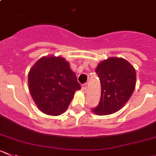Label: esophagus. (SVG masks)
Wrapping results in <instances>:
<instances>
[{"label":"esophagus","mask_w":156,"mask_h":156,"mask_svg":"<svg viewBox=\"0 0 156 156\" xmlns=\"http://www.w3.org/2000/svg\"><path fill=\"white\" fill-rule=\"evenodd\" d=\"M81 90H82L84 93H86V91H87V86L83 85L82 87H81Z\"/></svg>","instance_id":"34e87169"}]
</instances>
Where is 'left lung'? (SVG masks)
<instances>
[{"mask_svg": "<svg viewBox=\"0 0 156 156\" xmlns=\"http://www.w3.org/2000/svg\"><path fill=\"white\" fill-rule=\"evenodd\" d=\"M95 72L101 81V95L99 104L92 111L100 116L116 113L126 104L135 90V69L124 58L110 57L101 62Z\"/></svg>", "mask_w": 156, "mask_h": 156, "instance_id": "obj_1", "label": "left lung"}]
</instances>
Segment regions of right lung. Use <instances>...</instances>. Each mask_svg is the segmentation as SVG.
Returning <instances> with one entry per match:
<instances>
[{"instance_id":"obj_1","label":"right lung","mask_w":156,"mask_h":156,"mask_svg":"<svg viewBox=\"0 0 156 156\" xmlns=\"http://www.w3.org/2000/svg\"><path fill=\"white\" fill-rule=\"evenodd\" d=\"M30 94L37 107L51 116L61 115L81 89L75 72L62 56H43L28 74Z\"/></svg>"}]
</instances>
